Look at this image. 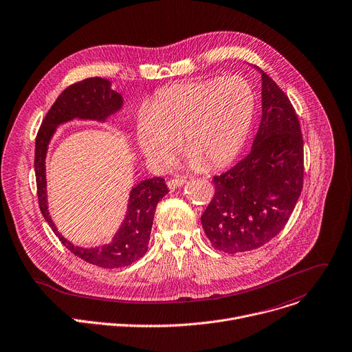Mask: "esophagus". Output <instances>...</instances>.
Masks as SVG:
<instances>
[{
  "label": "esophagus",
  "mask_w": 352,
  "mask_h": 352,
  "mask_svg": "<svg viewBox=\"0 0 352 352\" xmlns=\"http://www.w3.org/2000/svg\"><path fill=\"white\" fill-rule=\"evenodd\" d=\"M186 182V177H175V178H173V179H170L168 182H167V185H168V188L170 189H177V188H179L181 185H184Z\"/></svg>",
  "instance_id": "esophagus-1"
}]
</instances>
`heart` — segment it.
<instances>
[{"label":"heart","instance_id":"1","mask_svg":"<svg viewBox=\"0 0 352 352\" xmlns=\"http://www.w3.org/2000/svg\"><path fill=\"white\" fill-rule=\"evenodd\" d=\"M254 109V92L238 76L174 84L160 89L141 116L138 145L151 160L170 164L181 141L196 167L215 170L243 148Z\"/></svg>","mask_w":352,"mask_h":352}]
</instances>
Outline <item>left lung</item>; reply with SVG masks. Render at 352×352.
<instances>
[{
    "mask_svg": "<svg viewBox=\"0 0 352 352\" xmlns=\"http://www.w3.org/2000/svg\"><path fill=\"white\" fill-rule=\"evenodd\" d=\"M263 117L250 153L212 178L215 192L201 215L211 246L235 254L272 241L302 190L304 141L297 113L263 72Z\"/></svg>",
    "mask_w": 352,
    "mask_h": 352,
    "instance_id": "1",
    "label": "left lung"
}]
</instances>
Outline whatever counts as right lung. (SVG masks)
<instances>
[{
	"mask_svg": "<svg viewBox=\"0 0 352 352\" xmlns=\"http://www.w3.org/2000/svg\"><path fill=\"white\" fill-rule=\"evenodd\" d=\"M123 98L110 88V81L92 77L69 85L54 102L45 114L36 137L34 171L37 182L38 206L43 217L50 223L63 246L81 260L100 268H122L140 260L148 252V243L157 203L167 195L168 188L163 178H149L133 188L126 219L116 233L111 243L95 249L77 248L67 242L55 228L47 206L45 189V153L56 127L73 119L103 122L119 110Z\"/></svg>",
	"mask_w": 352,
	"mask_h": 352,
	"instance_id": "right-lung-1",
	"label": "right lung"
}]
</instances>
